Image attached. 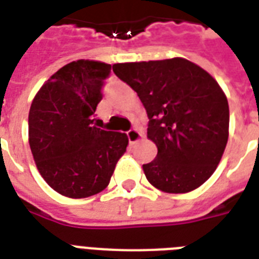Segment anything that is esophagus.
Listing matches in <instances>:
<instances>
[{
    "label": "esophagus",
    "instance_id": "obj_1",
    "mask_svg": "<svg viewBox=\"0 0 259 259\" xmlns=\"http://www.w3.org/2000/svg\"><path fill=\"white\" fill-rule=\"evenodd\" d=\"M127 138H129L130 144L134 145V144H137L138 141H141L142 138H144V136H142L137 129H130L129 132H127Z\"/></svg>",
    "mask_w": 259,
    "mask_h": 259
}]
</instances>
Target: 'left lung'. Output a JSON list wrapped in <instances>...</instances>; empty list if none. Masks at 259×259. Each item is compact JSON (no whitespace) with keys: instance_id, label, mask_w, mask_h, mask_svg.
I'll return each instance as SVG.
<instances>
[{"instance_id":"8db88e82","label":"left lung","mask_w":259,"mask_h":259,"mask_svg":"<svg viewBox=\"0 0 259 259\" xmlns=\"http://www.w3.org/2000/svg\"><path fill=\"white\" fill-rule=\"evenodd\" d=\"M114 74L145 107L157 157L142 169L154 188L187 193L219 165L229 140L230 110L219 83L184 58L117 63Z\"/></svg>"}]
</instances>
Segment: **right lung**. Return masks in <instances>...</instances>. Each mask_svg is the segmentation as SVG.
<instances>
[{
  "label": "right lung",
  "mask_w": 259,
  "mask_h": 259,
  "mask_svg": "<svg viewBox=\"0 0 259 259\" xmlns=\"http://www.w3.org/2000/svg\"><path fill=\"white\" fill-rule=\"evenodd\" d=\"M110 68L98 60L68 63L42 84L30 106L33 160L47 184L63 196L83 199L102 192L129 144L125 133L94 123Z\"/></svg>",
  "instance_id": "1"
}]
</instances>
